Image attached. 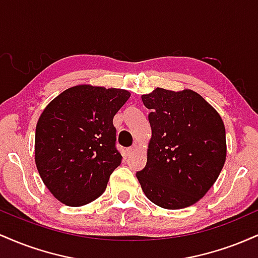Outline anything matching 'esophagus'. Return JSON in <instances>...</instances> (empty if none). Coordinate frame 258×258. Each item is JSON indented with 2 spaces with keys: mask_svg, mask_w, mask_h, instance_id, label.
<instances>
[{
  "mask_svg": "<svg viewBox=\"0 0 258 258\" xmlns=\"http://www.w3.org/2000/svg\"><path fill=\"white\" fill-rule=\"evenodd\" d=\"M136 152H137V146H132L131 148H128V149L126 150V153H127V155L128 156H131V155H133V154H135Z\"/></svg>",
  "mask_w": 258,
  "mask_h": 258,
  "instance_id": "34e87169",
  "label": "esophagus"
}]
</instances>
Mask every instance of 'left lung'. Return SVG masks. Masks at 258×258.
<instances>
[{"label":"left lung","instance_id":"obj_1","mask_svg":"<svg viewBox=\"0 0 258 258\" xmlns=\"http://www.w3.org/2000/svg\"><path fill=\"white\" fill-rule=\"evenodd\" d=\"M150 109L147 165L136 173L142 190L162 209L198 203L220 176L227 156L221 115L193 90L155 88L142 96Z\"/></svg>","mask_w":258,"mask_h":258}]
</instances>
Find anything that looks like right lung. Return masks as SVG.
Wrapping results in <instances>:
<instances>
[{
  "label": "right lung",
  "mask_w": 258,
  "mask_h": 258,
  "mask_svg": "<svg viewBox=\"0 0 258 258\" xmlns=\"http://www.w3.org/2000/svg\"><path fill=\"white\" fill-rule=\"evenodd\" d=\"M130 97L121 88L78 85L44 108L35 132V164L58 201L84 206L104 193L122 159L112 119Z\"/></svg>",
  "instance_id": "right-lung-1"
}]
</instances>
